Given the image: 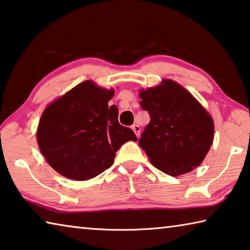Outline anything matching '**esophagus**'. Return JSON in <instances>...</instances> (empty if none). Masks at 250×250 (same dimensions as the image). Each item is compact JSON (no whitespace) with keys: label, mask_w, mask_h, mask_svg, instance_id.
<instances>
[{"label":"esophagus","mask_w":250,"mask_h":250,"mask_svg":"<svg viewBox=\"0 0 250 250\" xmlns=\"http://www.w3.org/2000/svg\"><path fill=\"white\" fill-rule=\"evenodd\" d=\"M132 130L134 131V133H136L137 137L140 136V130H141V128H140L139 125H132Z\"/></svg>","instance_id":"1"}]
</instances>
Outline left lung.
I'll return each mask as SVG.
<instances>
[{
    "mask_svg": "<svg viewBox=\"0 0 250 250\" xmlns=\"http://www.w3.org/2000/svg\"><path fill=\"white\" fill-rule=\"evenodd\" d=\"M140 98L150 122L138 144L154 167L169 176L198 167L213 140V121L203 105L171 80L141 90Z\"/></svg>",
    "mask_w": 250,
    "mask_h": 250,
    "instance_id": "8db88e82",
    "label": "left lung"
}]
</instances>
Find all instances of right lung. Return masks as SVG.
Segmentation results:
<instances>
[{
	"label": "right lung",
	"instance_id": "1",
	"mask_svg": "<svg viewBox=\"0 0 250 250\" xmlns=\"http://www.w3.org/2000/svg\"><path fill=\"white\" fill-rule=\"evenodd\" d=\"M113 90L82 82L43 112L38 144L55 171L73 180H88L110 168L126 141H137L130 128L118 121V108L108 102Z\"/></svg>",
	"mask_w": 250,
	"mask_h": 250
}]
</instances>
